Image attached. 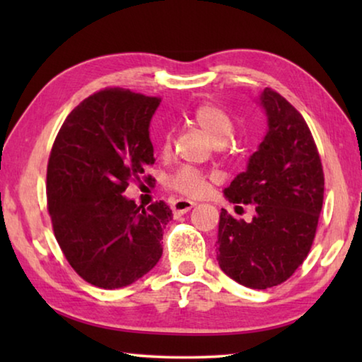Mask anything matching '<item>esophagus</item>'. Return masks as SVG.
Instances as JSON below:
<instances>
[{
  "label": "esophagus",
  "mask_w": 362,
  "mask_h": 362,
  "mask_svg": "<svg viewBox=\"0 0 362 362\" xmlns=\"http://www.w3.org/2000/svg\"><path fill=\"white\" fill-rule=\"evenodd\" d=\"M194 206L193 201H188V199H177L174 201L173 204V211L175 216H182V214H187L192 207Z\"/></svg>",
  "instance_id": "1"
}]
</instances>
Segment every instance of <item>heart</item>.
Here are the masks:
<instances>
[{
    "instance_id": "obj_1",
    "label": "heart",
    "mask_w": 362,
    "mask_h": 362,
    "mask_svg": "<svg viewBox=\"0 0 362 362\" xmlns=\"http://www.w3.org/2000/svg\"><path fill=\"white\" fill-rule=\"evenodd\" d=\"M189 121L199 131H203L204 136L217 146L228 142L233 136V131H235V121H233L230 113L216 102L199 103L189 115ZM170 145H173V137H170V134H164L161 142H159V150H161L163 155L169 153ZM168 183L177 193L194 198V196H201L207 189V175L198 169L182 168L177 169L169 177Z\"/></svg>"
}]
</instances>
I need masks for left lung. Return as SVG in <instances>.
Instances as JSON below:
<instances>
[{
  "instance_id": "obj_1",
  "label": "left lung",
  "mask_w": 362,
  "mask_h": 362,
  "mask_svg": "<svg viewBox=\"0 0 362 362\" xmlns=\"http://www.w3.org/2000/svg\"><path fill=\"white\" fill-rule=\"evenodd\" d=\"M268 132L225 196L254 204L250 222L222 209L217 260L231 279L268 289L289 279L313 246L324 199V173L303 116L272 88L262 93ZM243 209V207H241Z\"/></svg>"
}]
</instances>
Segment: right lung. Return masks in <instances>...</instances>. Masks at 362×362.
I'll return each instance as SVG.
<instances>
[{"instance_id":"add662e5","label":"right lung","mask_w":362,"mask_h":362,"mask_svg":"<svg viewBox=\"0 0 362 362\" xmlns=\"http://www.w3.org/2000/svg\"><path fill=\"white\" fill-rule=\"evenodd\" d=\"M159 102L122 88L94 93L66 116L49 155L54 236L71 268L102 289L132 284L161 259L173 211L122 196L155 164L148 127Z\"/></svg>"}]
</instances>
